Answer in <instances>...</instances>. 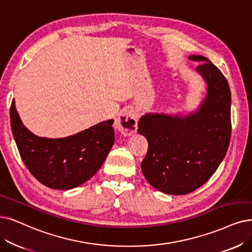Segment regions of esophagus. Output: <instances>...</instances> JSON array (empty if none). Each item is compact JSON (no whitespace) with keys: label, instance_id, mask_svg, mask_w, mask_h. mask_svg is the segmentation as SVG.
Masks as SVG:
<instances>
[{"label":"esophagus","instance_id":"1","mask_svg":"<svg viewBox=\"0 0 252 252\" xmlns=\"http://www.w3.org/2000/svg\"><path fill=\"white\" fill-rule=\"evenodd\" d=\"M137 115L133 109H123L115 121L116 129L124 135H131L137 129Z\"/></svg>","mask_w":252,"mask_h":252}]
</instances>
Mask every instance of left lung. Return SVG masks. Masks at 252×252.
Instances as JSON below:
<instances>
[{
  "label": "left lung",
  "instance_id": "left-lung-1",
  "mask_svg": "<svg viewBox=\"0 0 252 252\" xmlns=\"http://www.w3.org/2000/svg\"><path fill=\"white\" fill-rule=\"evenodd\" d=\"M196 71L207 83V96L195 114L185 118L148 114L137 132L148 140L142 170L148 182L164 193L182 195L203 186L216 172L228 149L230 90L225 76L203 56Z\"/></svg>",
  "mask_w": 252,
  "mask_h": 252
}]
</instances>
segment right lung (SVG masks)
Segmentation results:
<instances>
[{
	"instance_id": "1",
	"label": "right lung",
	"mask_w": 252,
	"mask_h": 252,
	"mask_svg": "<svg viewBox=\"0 0 252 252\" xmlns=\"http://www.w3.org/2000/svg\"><path fill=\"white\" fill-rule=\"evenodd\" d=\"M10 123L19 155L29 172L53 189H71L91 179L115 142L113 120L64 138L36 136L23 125L14 100L10 107Z\"/></svg>"
}]
</instances>
